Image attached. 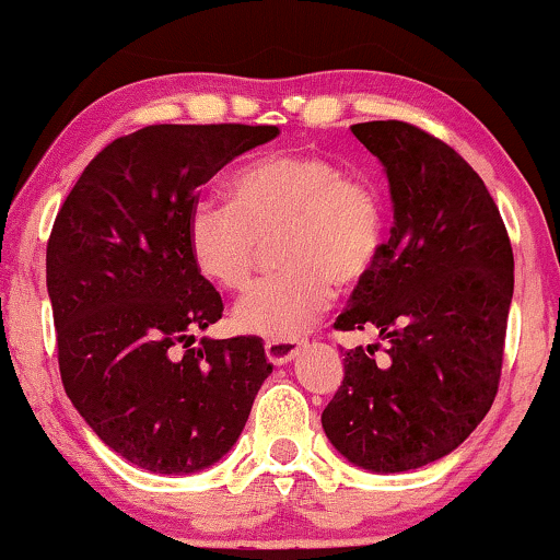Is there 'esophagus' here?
I'll return each instance as SVG.
<instances>
[{
    "mask_svg": "<svg viewBox=\"0 0 560 560\" xmlns=\"http://www.w3.org/2000/svg\"><path fill=\"white\" fill-rule=\"evenodd\" d=\"M300 341L296 338H268L266 341V357L271 364H287L292 362L296 357V351H300Z\"/></svg>",
    "mask_w": 560,
    "mask_h": 560,
    "instance_id": "1",
    "label": "esophagus"
}]
</instances>
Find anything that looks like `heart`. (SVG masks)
I'll return each instance as SVG.
<instances>
[{"mask_svg":"<svg viewBox=\"0 0 560 560\" xmlns=\"http://www.w3.org/2000/svg\"><path fill=\"white\" fill-rule=\"evenodd\" d=\"M276 240L281 268L235 304L237 330L294 338L332 300L377 268L387 243V203L374 183L315 152H281L232 180V201L201 198L188 214V250L222 289H243Z\"/></svg>","mask_w":560,"mask_h":560,"instance_id":"b5f03b06","label":"heart"}]
</instances>
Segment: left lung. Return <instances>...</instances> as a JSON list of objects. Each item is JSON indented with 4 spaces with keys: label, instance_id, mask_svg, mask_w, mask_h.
I'll use <instances>...</instances> for the list:
<instances>
[{
    "label": "left lung",
    "instance_id": "1",
    "mask_svg": "<svg viewBox=\"0 0 560 560\" xmlns=\"http://www.w3.org/2000/svg\"><path fill=\"white\" fill-rule=\"evenodd\" d=\"M351 133L385 165L395 222L332 328H377L387 349L343 351L323 429L359 468L416 470L459 447L497 398L512 243L486 183L442 139L406 121Z\"/></svg>",
    "mask_w": 560,
    "mask_h": 560
}]
</instances>
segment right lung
<instances>
[{
  "label": "right lung",
  "instance_id": "obj_1",
  "mask_svg": "<svg viewBox=\"0 0 560 560\" xmlns=\"http://www.w3.org/2000/svg\"><path fill=\"white\" fill-rule=\"evenodd\" d=\"M276 133L144 126L97 152L56 214L46 284L63 390L144 470L178 476L228 455L273 370L256 336L194 346L224 304L190 258L188 214L201 183Z\"/></svg>",
  "mask_w": 560,
  "mask_h": 560
}]
</instances>
